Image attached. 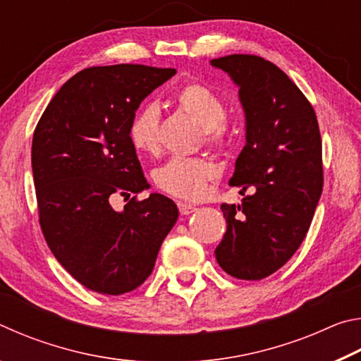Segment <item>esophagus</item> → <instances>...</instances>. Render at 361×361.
<instances>
[{
	"instance_id": "1",
	"label": "esophagus",
	"mask_w": 361,
	"mask_h": 361,
	"mask_svg": "<svg viewBox=\"0 0 361 361\" xmlns=\"http://www.w3.org/2000/svg\"><path fill=\"white\" fill-rule=\"evenodd\" d=\"M178 210L181 215H191L192 212H195V207L188 202H178Z\"/></svg>"
}]
</instances>
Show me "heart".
<instances>
[{
	"mask_svg": "<svg viewBox=\"0 0 361 361\" xmlns=\"http://www.w3.org/2000/svg\"><path fill=\"white\" fill-rule=\"evenodd\" d=\"M173 100L183 113L202 127L205 143L223 148L229 142V126L226 122V106L215 90L200 82H189L175 94ZM159 126L161 113L156 103H145L137 109L130 122L129 137L133 148L145 154H156L159 149ZM218 176V169L210 159L173 157L159 167L154 180L159 189L173 197L195 200L205 192L212 180Z\"/></svg>",
	"mask_w": 361,
	"mask_h": 361,
	"instance_id": "b5f03b06",
	"label": "heart"
}]
</instances>
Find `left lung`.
I'll list each match as a JSON object with an SVG mask.
<instances>
[{
    "label": "left lung",
    "mask_w": 361,
    "mask_h": 361,
    "mask_svg": "<svg viewBox=\"0 0 361 361\" xmlns=\"http://www.w3.org/2000/svg\"><path fill=\"white\" fill-rule=\"evenodd\" d=\"M239 85L247 143L232 186L242 205L223 204L226 232L215 250L224 272L261 280L279 271L301 245L323 189L322 138L312 105L269 60L250 54L213 59Z\"/></svg>",
    "instance_id": "1"
}]
</instances>
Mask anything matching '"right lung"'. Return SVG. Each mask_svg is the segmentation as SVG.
<instances>
[{
	"mask_svg": "<svg viewBox=\"0 0 361 361\" xmlns=\"http://www.w3.org/2000/svg\"><path fill=\"white\" fill-rule=\"evenodd\" d=\"M146 65L90 66L70 78L33 133L32 169L39 224L57 261L85 288L124 295L154 269L178 219L172 199L137 195L149 188L129 129L146 97L175 75ZM124 199V200H126Z\"/></svg>",
	"mask_w": 361,
	"mask_h": 361,
	"instance_id": "1",
	"label": "right lung"
}]
</instances>
